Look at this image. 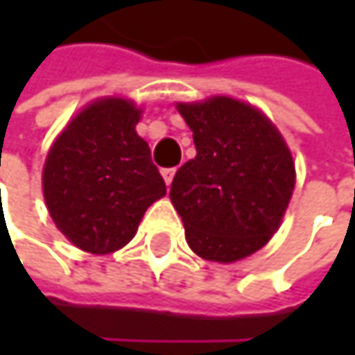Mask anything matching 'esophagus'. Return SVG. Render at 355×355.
I'll list each match as a JSON object with an SVG mask.
<instances>
[{
  "instance_id": "1",
  "label": "esophagus",
  "mask_w": 355,
  "mask_h": 355,
  "mask_svg": "<svg viewBox=\"0 0 355 355\" xmlns=\"http://www.w3.org/2000/svg\"><path fill=\"white\" fill-rule=\"evenodd\" d=\"M175 173H177V168H164L162 171V177H164V182L171 187V182H173V178H175Z\"/></svg>"
}]
</instances>
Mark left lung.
<instances>
[{"label":"left lung","mask_w":355,"mask_h":355,"mask_svg":"<svg viewBox=\"0 0 355 355\" xmlns=\"http://www.w3.org/2000/svg\"><path fill=\"white\" fill-rule=\"evenodd\" d=\"M197 156L175 175L171 201L193 252L234 263L263 248L288 209L296 168L275 125L247 103H178Z\"/></svg>","instance_id":"left-lung-1"}]
</instances>
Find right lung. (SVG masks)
Wrapping results in <instances>:
<instances>
[{
  "label": "right lung",
  "mask_w": 355,
  "mask_h": 355,
  "mask_svg": "<svg viewBox=\"0 0 355 355\" xmlns=\"http://www.w3.org/2000/svg\"><path fill=\"white\" fill-rule=\"evenodd\" d=\"M141 108L127 98H98L82 108L53 141L42 193L55 226L92 254L123 248L146 209L166 195L148 141L135 125Z\"/></svg>",
  "instance_id": "obj_1"
}]
</instances>
